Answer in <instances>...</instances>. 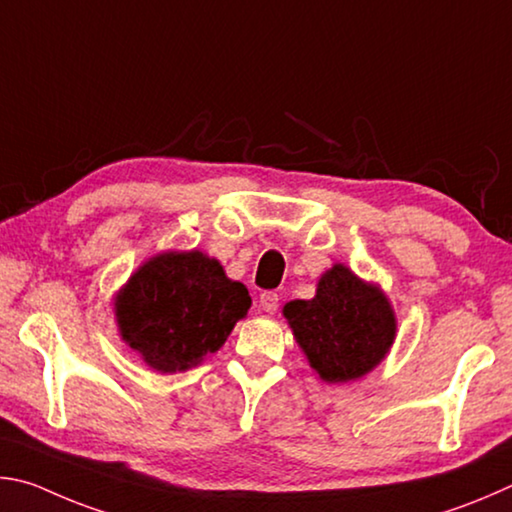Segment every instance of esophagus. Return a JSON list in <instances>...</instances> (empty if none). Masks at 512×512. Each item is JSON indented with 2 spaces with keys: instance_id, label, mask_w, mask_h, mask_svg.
Listing matches in <instances>:
<instances>
[{
  "instance_id": "esophagus-1",
  "label": "esophagus",
  "mask_w": 512,
  "mask_h": 512,
  "mask_svg": "<svg viewBox=\"0 0 512 512\" xmlns=\"http://www.w3.org/2000/svg\"><path fill=\"white\" fill-rule=\"evenodd\" d=\"M261 308L265 312H270V315H274V312L279 310V294H276V292H263L261 294Z\"/></svg>"
}]
</instances>
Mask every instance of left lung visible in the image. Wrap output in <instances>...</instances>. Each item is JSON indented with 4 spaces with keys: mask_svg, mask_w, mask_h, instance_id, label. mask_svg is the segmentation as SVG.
Returning <instances> with one entry per match:
<instances>
[{
    "mask_svg": "<svg viewBox=\"0 0 512 512\" xmlns=\"http://www.w3.org/2000/svg\"><path fill=\"white\" fill-rule=\"evenodd\" d=\"M299 346L321 380L362 378L389 353L396 317L384 294L344 265L321 276L315 299L283 308Z\"/></svg>",
    "mask_w": 512,
    "mask_h": 512,
    "instance_id": "1",
    "label": "left lung"
}]
</instances>
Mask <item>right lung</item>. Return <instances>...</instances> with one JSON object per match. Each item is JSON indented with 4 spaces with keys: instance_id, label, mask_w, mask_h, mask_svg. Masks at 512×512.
Listing matches in <instances>:
<instances>
[{
    "instance_id": "add662e5",
    "label": "right lung",
    "mask_w": 512,
    "mask_h": 512,
    "mask_svg": "<svg viewBox=\"0 0 512 512\" xmlns=\"http://www.w3.org/2000/svg\"><path fill=\"white\" fill-rule=\"evenodd\" d=\"M251 297L202 251L155 256L116 297L121 337L161 373L186 371L227 342Z\"/></svg>"
}]
</instances>
